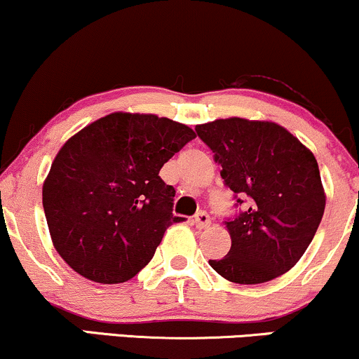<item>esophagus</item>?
Returning a JSON list of instances; mask_svg holds the SVG:
<instances>
[{
    "label": "esophagus",
    "instance_id": "obj_1",
    "mask_svg": "<svg viewBox=\"0 0 359 359\" xmlns=\"http://www.w3.org/2000/svg\"><path fill=\"white\" fill-rule=\"evenodd\" d=\"M195 225L196 229H208L210 225H212V218H210V215L206 212H200L195 217Z\"/></svg>",
    "mask_w": 359,
    "mask_h": 359
}]
</instances>
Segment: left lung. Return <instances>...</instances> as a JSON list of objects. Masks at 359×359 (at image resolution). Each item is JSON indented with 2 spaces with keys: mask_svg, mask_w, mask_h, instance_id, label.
I'll list each match as a JSON object with an SVG mask.
<instances>
[{
  "mask_svg": "<svg viewBox=\"0 0 359 359\" xmlns=\"http://www.w3.org/2000/svg\"><path fill=\"white\" fill-rule=\"evenodd\" d=\"M196 134L222 164L226 187L250 198L245 212L225 222L231 247L210 260L213 271L235 284H262L290 271L326 206L313 151L272 121L229 117L198 124Z\"/></svg>",
  "mask_w": 359,
  "mask_h": 359,
  "instance_id": "1",
  "label": "left lung"
}]
</instances>
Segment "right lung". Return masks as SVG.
Listing matches in <instances>:
<instances>
[{
  "instance_id": "obj_1",
  "label": "right lung",
  "mask_w": 359,
  "mask_h": 359,
  "mask_svg": "<svg viewBox=\"0 0 359 359\" xmlns=\"http://www.w3.org/2000/svg\"><path fill=\"white\" fill-rule=\"evenodd\" d=\"M195 130L154 114L112 112L60 147L43 181L55 250L86 279L121 284L153 259L172 215L163 164Z\"/></svg>"
}]
</instances>
